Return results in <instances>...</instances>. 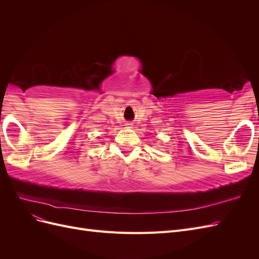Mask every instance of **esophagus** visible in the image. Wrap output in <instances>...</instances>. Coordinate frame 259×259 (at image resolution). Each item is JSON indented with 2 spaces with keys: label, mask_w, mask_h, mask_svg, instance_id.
Segmentation results:
<instances>
[{
  "label": "esophagus",
  "mask_w": 259,
  "mask_h": 259,
  "mask_svg": "<svg viewBox=\"0 0 259 259\" xmlns=\"http://www.w3.org/2000/svg\"><path fill=\"white\" fill-rule=\"evenodd\" d=\"M132 123H126V126H128V127H132Z\"/></svg>",
  "instance_id": "esophagus-1"
}]
</instances>
